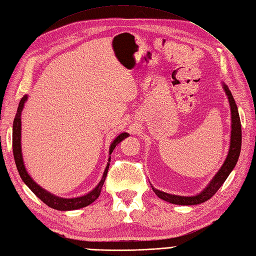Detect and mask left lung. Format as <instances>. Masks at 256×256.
<instances>
[{
    "label": "left lung",
    "mask_w": 256,
    "mask_h": 256,
    "mask_svg": "<svg viewBox=\"0 0 256 256\" xmlns=\"http://www.w3.org/2000/svg\"><path fill=\"white\" fill-rule=\"evenodd\" d=\"M224 89L226 91V94L229 99V103L231 106V140H230V148L229 153H228L226 158L224 162V165L221 166L219 172L216 174V176L212 178V180L209 182L202 192L200 194L192 196V197H184V196H176L170 194L160 190H157L154 187H152L154 190V192L157 194V197L160 199L167 201L174 204H180V206H192V204H202L204 201L210 199L219 188L224 184L228 176L230 175V172L233 170V168L236 167V162L238 160L241 152V143H242V131H241V121L240 116H238V106L236 104V101L233 99V96L231 94V91L228 88V86L224 84Z\"/></svg>",
    "instance_id": "8db88e82"
}]
</instances>
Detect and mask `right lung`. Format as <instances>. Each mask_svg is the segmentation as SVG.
I'll list each match as a JSON object with an SVG mask.
<instances>
[{
	"label": "right lung",
	"mask_w": 256,
	"mask_h": 256,
	"mask_svg": "<svg viewBox=\"0 0 256 256\" xmlns=\"http://www.w3.org/2000/svg\"><path fill=\"white\" fill-rule=\"evenodd\" d=\"M26 100H27V96H24L20 99L18 108V112H16V116L14 118V122H13V155H14L15 164H16V167H18V170L22 180L26 184V186L28 187L32 192H34L37 197L42 201V202L46 204L48 206H50V208H52V209L67 211V210L80 209V208H84V206H89L90 204L94 202V200L99 198L102 186H103V184H104L106 174L108 170V166H110L111 156L108 157V164H106V167L104 170V172H103V176L101 178L100 182L98 184V186L94 190H91L89 194L82 196V197H77V198H62V197H57V196L46 192L44 188H42L40 184H37L34 180H32V177L28 175V172H26V168H25L24 162H23V156H22L20 114H22V111H23L24 103L26 102ZM128 133H122V134H120L118 136H116V138L111 143L110 150H108V155H111L113 150L116 148V146L120 142H121V140H123L125 138H128Z\"/></svg>",
	"instance_id": "add662e5"
}]
</instances>
